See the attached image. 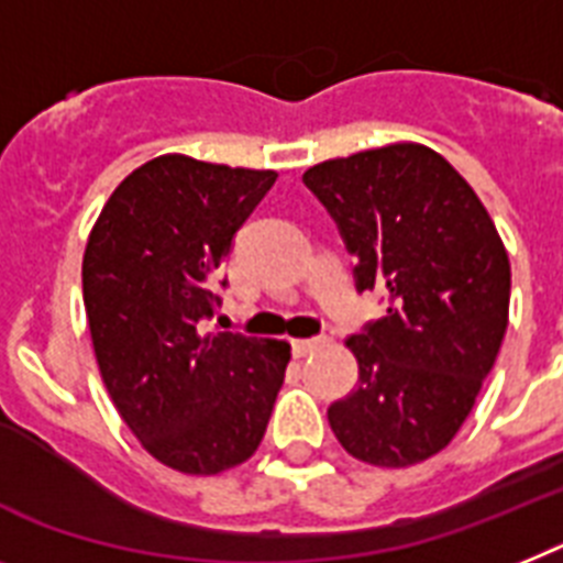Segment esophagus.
<instances>
[{
	"label": "esophagus",
	"instance_id": "esophagus-1",
	"mask_svg": "<svg viewBox=\"0 0 563 563\" xmlns=\"http://www.w3.org/2000/svg\"><path fill=\"white\" fill-rule=\"evenodd\" d=\"M324 342H328V339H324V336L296 339V342H292V354H296V356H308V354H313V351H319V347H322Z\"/></svg>",
	"mask_w": 563,
	"mask_h": 563
}]
</instances>
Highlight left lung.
I'll return each instance as SVG.
<instances>
[{
  "instance_id": "8db88e82",
  "label": "left lung",
  "mask_w": 563,
  "mask_h": 563,
  "mask_svg": "<svg viewBox=\"0 0 563 563\" xmlns=\"http://www.w3.org/2000/svg\"><path fill=\"white\" fill-rule=\"evenodd\" d=\"M347 253L356 290H383L347 347L360 383L328 408L347 454L415 466L452 443L509 324V255L454 166L420 143H391L305 172Z\"/></svg>"
}]
</instances>
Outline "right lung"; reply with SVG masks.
<instances>
[{
    "label": "right lung",
    "mask_w": 563,
    "mask_h": 563,
    "mask_svg": "<svg viewBox=\"0 0 563 563\" xmlns=\"http://www.w3.org/2000/svg\"><path fill=\"white\" fill-rule=\"evenodd\" d=\"M276 172L161 155L111 192L82 255L97 365L152 457L218 475L262 443L290 345L203 333L221 308V264Z\"/></svg>",
    "instance_id": "add662e5"
}]
</instances>
